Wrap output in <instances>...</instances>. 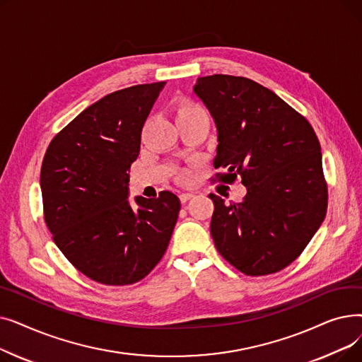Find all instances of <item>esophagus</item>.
<instances>
[{"instance_id":"1","label":"esophagus","mask_w":362,"mask_h":362,"mask_svg":"<svg viewBox=\"0 0 362 362\" xmlns=\"http://www.w3.org/2000/svg\"><path fill=\"white\" fill-rule=\"evenodd\" d=\"M194 197V194H191V192H186V194H180L179 195V198H180V201L185 204V202H187L189 199H191Z\"/></svg>"}]
</instances>
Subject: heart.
<instances>
[{
  "mask_svg": "<svg viewBox=\"0 0 362 362\" xmlns=\"http://www.w3.org/2000/svg\"><path fill=\"white\" fill-rule=\"evenodd\" d=\"M199 107H201V105H198V104H195V103H186V104L182 105V108L179 110V112H182V111H189V110H195V108H199ZM180 179H182L183 182L189 180V179H191V173H189V171H183V173L180 175Z\"/></svg>",
  "mask_w": 362,
  "mask_h": 362,
  "instance_id": "b5f03b06",
  "label": "heart"
}]
</instances>
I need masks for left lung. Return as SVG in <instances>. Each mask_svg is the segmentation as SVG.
Returning a JSON list of instances; mask_svg holds the SVG:
<instances>
[{
	"instance_id": "1",
	"label": "left lung",
	"mask_w": 362,
	"mask_h": 362,
	"mask_svg": "<svg viewBox=\"0 0 362 362\" xmlns=\"http://www.w3.org/2000/svg\"><path fill=\"white\" fill-rule=\"evenodd\" d=\"M218 130L216 180L248 189L240 202L211 194V236L220 255L246 276L286 269L327 211L321 148L310 122L262 85L213 74L194 88Z\"/></svg>"
}]
</instances>
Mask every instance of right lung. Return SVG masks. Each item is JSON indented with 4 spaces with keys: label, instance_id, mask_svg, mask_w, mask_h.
<instances>
[{
    "label": "right lung",
    "instance_id": "add662e5",
    "mask_svg": "<svg viewBox=\"0 0 362 362\" xmlns=\"http://www.w3.org/2000/svg\"><path fill=\"white\" fill-rule=\"evenodd\" d=\"M164 82L124 88L83 110L49 142L41 167L44 218L74 269L107 286H127L161 261L180 211L179 198H136L129 171Z\"/></svg>",
    "mask_w": 362,
    "mask_h": 362
}]
</instances>
